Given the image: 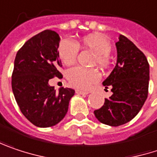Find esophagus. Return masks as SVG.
<instances>
[{
  "instance_id": "1",
  "label": "esophagus",
  "mask_w": 157,
  "mask_h": 157,
  "mask_svg": "<svg viewBox=\"0 0 157 157\" xmlns=\"http://www.w3.org/2000/svg\"><path fill=\"white\" fill-rule=\"evenodd\" d=\"M75 93L77 94H82V95H86V94H89L90 92H85V91H82V90H76Z\"/></svg>"
}]
</instances>
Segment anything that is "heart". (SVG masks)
Returning <instances> with one entry per match:
<instances>
[{
    "mask_svg": "<svg viewBox=\"0 0 157 157\" xmlns=\"http://www.w3.org/2000/svg\"><path fill=\"white\" fill-rule=\"evenodd\" d=\"M78 47L88 48L94 52L93 64L105 67L109 63V54L112 47L107 36L101 33H93L83 36L79 41L78 45L70 39H63L58 47V55L65 65H71L76 61L79 52ZM67 78L70 84L74 87L86 90L100 79V73L95 68L75 66L68 71Z\"/></svg>",
    "mask_w": 157,
    "mask_h": 157,
    "instance_id": "heart-1",
    "label": "heart"
}]
</instances>
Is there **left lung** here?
<instances>
[{
	"instance_id": "8db88e82",
	"label": "left lung",
	"mask_w": 157,
	"mask_h": 157,
	"mask_svg": "<svg viewBox=\"0 0 157 157\" xmlns=\"http://www.w3.org/2000/svg\"><path fill=\"white\" fill-rule=\"evenodd\" d=\"M116 48L117 64L102 82L111 88L112 95L94 110L98 121L111 127L126 124L137 115L147 98L149 83V64L143 52L123 35Z\"/></svg>"
}]
</instances>
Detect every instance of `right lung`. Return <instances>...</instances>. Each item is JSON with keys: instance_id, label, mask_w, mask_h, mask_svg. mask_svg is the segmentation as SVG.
<instances>
[{"instance_id": "add662e5", "label": "right lung", "mask_w": 157, "mask_h": 157, "mask_svg": "<svg viewBox=\"0 0 157 157\" xmlns=\"http://www.w3.org/2000/svg\"><path fill=\"white\" fill-rule=\"evenodd\" d=\"M59 35L46 29L29 39L18 51L11 77V87L22 114L39 128L53 127L67 113L75 90L58 91L48 81L61 78L58 47Z\"/></svg>"}]
</instances>
